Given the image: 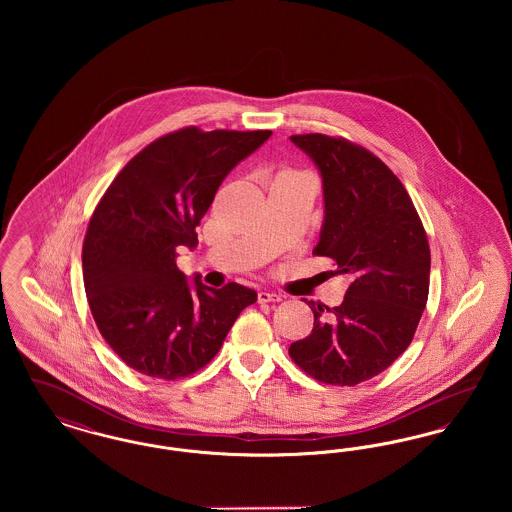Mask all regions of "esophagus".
I'll return each mask as SVG.
<instances>
[{
  "instance_id": "1",
  "label": "esophagus",
  "mask_w": 512,
  "mask_h": 512,
  "mask_svg": "<svg viewBox=\"0 0 512 512\" xmlns=\"http://www.w3.org/2000/svg\"><path fill=\"white\" fill-rule=\"evenodd\" d=\"M282 301V295L278 293L259 292V303H278Z\"/></svg>"
}]
</instances>
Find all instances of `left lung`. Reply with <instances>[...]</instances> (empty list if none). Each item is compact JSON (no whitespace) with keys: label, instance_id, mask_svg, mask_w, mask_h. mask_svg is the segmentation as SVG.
<instances>
[{"label":"left lung","instance_id":"1","mask_svg":"<svg viewBox=\"0 0 512 512\" xmlns=\"http://www.w3.org/2000/svg\"><path fill=\"white\" fill-rule=\"evenodd\" d=\"M318 169L324 219L313 253L351 280L341 305L309 303L315 324L290 355L318 382L355 386L409 347L428 299L430 247L399 178L370 151L324 134L290 136Z\"/></svg>","mask_w":512,"mask_h":512}]
</instances>
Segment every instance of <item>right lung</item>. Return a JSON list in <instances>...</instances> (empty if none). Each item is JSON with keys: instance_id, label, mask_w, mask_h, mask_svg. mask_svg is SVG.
Segmentation results:
<instances>
[{"instance_id": "obj_1", "label": "right lung", "mask_w": 512, "mask_h": 512, "mask_svg": "<svg viewBox=\"0 0 512 512\" xmlns=\"http://www.w3.org/2000/svg\"><path fill=\"white\" fill-rule=\"evenodd\" d=\"M270 130L194 126L142 149L101 197L82 247L84 288L101 336L130 368L163 380L207 365L257 292L213 290L176 267L222 180Z\"/></svg>"}]
</instances>
